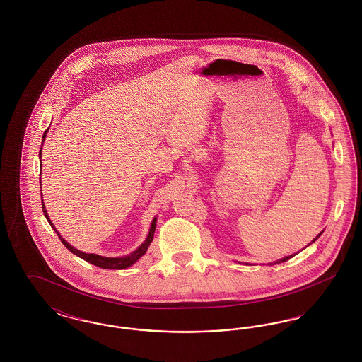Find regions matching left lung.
Here are the masks:
<instances>
[{
    "instance_id": "left-lung-1",
    "label": "left lung",
    "mask_w": 362,
    "mask_h": 362,
    "mask_svg": "<svg viewBox=\"0 0 362 362\" xmlns=\"http://www.w3.org/2000/svg\"><path fill=\"white\" fill-rule=\"evenodd\" d=\"M320 235H322V233H319V235H317V236H316V238H315V239H313V240L310 241V244H312V243H315V241H316V239H317V238H319V236H320ZM294 255H296V254H294ZM294 255H289V257H285V258L279 259V260H276V262H274V263H269V264H276V263H282V262H286V260H288V259L293 258V257H294Z\"/></svg>"
}]
</instances>
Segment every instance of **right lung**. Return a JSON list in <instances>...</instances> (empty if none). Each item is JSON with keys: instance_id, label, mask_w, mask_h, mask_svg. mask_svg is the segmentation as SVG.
I'll use <instances>...</instances> for the list:
<instances>
[{"instance_id": "1", "label": "right lung", "mask_w": 362, "mask_h": 362, "mask_svg": "<svg viewBox=\"0 0 362 362\" xmlns=\"http://www.w3.org/2000/svg\"><path fill=\"white\" fill-rule=\"evenodd\" d=\"M49 130V129H47ZM47 130L45 132V134H43V138H42V141H45L46 139V134H47ZM43 145V144H42ZM39 157H42V149H40V152H39ZM40 167H42V164H40ZM42 183V182H40ZM42 186V185H40ZM42 191V189H40ZM43 198V197H42ZM42 209H43V214H45V217L47 218V221H49V224L52 225V229L55 230V233L58 235V238L61 239L62 241V244L69 250L70 252H73L74 255H77L78 258L84 259L86 260L88 263H92V264H95V266H98V267H100V269H108V270H122V269H127V267H130L132 264H134L136 262H137L138 259L141 258L142 255H145V252L148 251V248H149V245H151V243L153 240V236H155V230H156V221H157V218H153V221H152V224H151V229H149V233H148V236H146V239L144 240V243L138 247L136 251H133L132 254H129V255H124V257H119V258H108V257H102V255H98V254H86V252H83V251H80V250H77V248H74L73 245H70L68 241L65 240L61 235H59V232L55 229V226L52 223V220H50V217H49V214H47V210H46V206H45V204H43V199H42Z\"/></svg>"}]
</instances>
